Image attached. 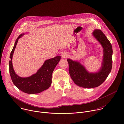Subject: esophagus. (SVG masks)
I'll list each match as a JSON object with an SVG mask.
<instances>
[{
  "mask_svg": "<svg viewBox=\"0 0 124 124\" xmlns=\"http://www.w3.org/2000/svg\"><path fill=\"white\" fill-rule=\"evenodd\" d=\"M68 56V54L66 52H63L62 54V58H66Z\"/></svg>",
  "mask_w": 124,
  "mask_h": 124,
  "instance_id": "esophagus-1",
  "label": "esophagus"
}]
</instances>
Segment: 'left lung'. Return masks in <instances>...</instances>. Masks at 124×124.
<instances>
[{
	"label": "left lung",
	"mask_w": 124,
	"mask_h": 124,
	"mask_svg": "<svg viewBox=\"0 0 124 124\" xmlns=\"http://www.w3.org/2000/svg\"><path fill=\"white\" fill-rule=\"evenodd\" d=\"M92 35L103 48L102 65L98 71L89 72L80 62L67 60L69 74L73 82L79 86L86 88L96 87L103 84L111 72L112 64L113 51L110 41L100 30L95 29Z\"/></svg>",
	"instance_id": "obj_1"
}]
</instances>
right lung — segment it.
Returning <instances> with one entry per match:
<instances>
[{
    "instance_id": "obj_1",
    "label": "right lung",
    "mask_w": 124,
    "mask_h": 124,
    "mask_svg": "<svg viewBox=\"0 0 124 124\" xmlns=\"http://www.w3.org/2000/svg\"><path fill=\"white\" fill-rule=\"evenodd\" d=\"M24 35L21 34L17 38L10 54V58L11 60L9 61L10 74L15 85L22 92L30 94L39 93L50 86L52 73L61 57V56H58L46 60L36 73L30 77L23 78L18 76L14 70L12 58L18 39Z\"/></svg>"
}]
</instances>
